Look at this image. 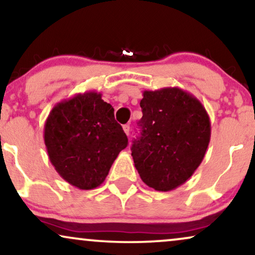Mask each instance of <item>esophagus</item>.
<instances>
[{"label": "esophagus", "mask_w": 255, "mask_h": 255, "mask_svg": "<svg viewBox=\"0 0 255 255\" xmlns=\"http://www.w3.org/2000/svg\"><path fill=\"white\" fill-rule=\"evenodd\" d=\"M123 130H124L125 133H127V135L130 134V125H128V124L123 125Z\"/></svg>", "instance_id": "34e87169"}]
</instances>
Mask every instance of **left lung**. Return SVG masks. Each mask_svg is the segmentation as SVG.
<instances>
[{"instance_id":"1","label":"left lung","mask_w":255,"mask_h":255,"mask_svg":"<svg viewBox=\"0 0 255 255\" xmlns=\"http://www.w3.org/2000/svg\"><path fill=\"white\" fill-rule=\"evenodd\" d=\"M140 137L131 147L142 182L158 191L182 186L201 165L211 137L209 115L200 101L177 87L145 90Z\"/></svg>"}]
</instances>
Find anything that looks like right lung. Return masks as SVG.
Wrapping results in <instances>:
<instances>
[{
  "label": "right lung",
  "instance_id": "obj_1",
  "mask_svg": "<svg viewBox=\"0 0 255 255\" xmlns=\"http://www.w3.org/2000/svg\"><path fill=\"white\" fill-rule=\"evenodd\" d=\"M48 158L59 175L79 189L101 186L128 137L102 94H76L53 107L44 127Z\"/></svg>",
  "mask_w": 255,
  "mask_h": 255
}]
</instances>
